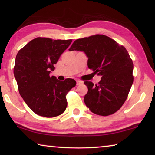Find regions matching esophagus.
Segmentation results:
<instances>
[{
    "instance_id": "esophagus-1",
    "label": "esophagus",
    "mask_w": 155,
    "mask_h": 155,
    "mask_svg": "<svg viewBox=\"0 0 155 155\" xmlns=\"http://www.w3.org/2000/svg\"><path fill=\"white\" fill-rule=\"evenodd\" d=\"M82 84H83V81H79V80H77V85H82Z\"/></svg>"
}]
</instances>
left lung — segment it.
I'll return each mask as SVG.
<instances>
[{
    "label": "left lung",
    "mask_w": 155,
    "mask_h": 155,
    "mask_svg": "<svg viewBox=\"0 0 155 155\" xmlns=\"http://www.w3.org/2000/svg\"><path fill=\"white\" fill-rule=\"evenodd\" d=\"M70 51L84 52L87 66L101 76L98 85L85 81L88 91L84 102L94 114L107 116L119 110L133 83V64L124 46L104 35L78 39Z\"/></svg>",
    "instance_id": "1"
}]
</instances>
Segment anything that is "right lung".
I'll return each mask as SVG.
<instances>
[{"label": "right lung", "mask_w": 155, "mask_h": 155, "mask_svg": "<svg viewBox=\"0 0 155 155\" xmlns=\"http://www.w3.org/2000/svg\"><path fill=\"white\" fill-rule=\"evenodd\" d=\"M71 42L72 40L37 38L18 52L14 74L18 90L28 107L38 115L55 117L66 109L65 96L76 81L72 78L61 81L49 74Z\"/></svg>", "instance_id": "add662e5"}]
</instances>
